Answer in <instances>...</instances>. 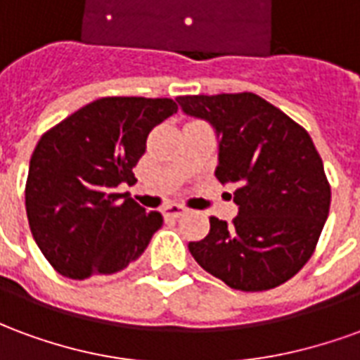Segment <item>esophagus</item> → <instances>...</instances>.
Instances as JSON below:
<instances>
[{
    "label": "esophagus",
    "mask_w": 360,
    "mask_h": 360,
    "mask_svg": "<svg viewBox=\"0 0 360 360\" xmlns=\"http://www.w3.org/2000/svg\"><path fill=\"white\" fill-rule=\"evenodd\" d=\"M162 212H164L165 218H181V216L187 212V208H185V206H181V204L172 202V204H165L164 210Z\"/></svg>",
    "instance_id": "esophagus-1"
}]
</instances>
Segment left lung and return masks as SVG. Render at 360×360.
<instances>
[{
	"instance_id": "1",
	"label": "left lung",
	"mask_w": 360,
	"mask_h": 360,
	"mask_svg": "<svg viewBox=\"0 0 360 360\" xmlns=\"http://www.w3.org/2000/svg\"><path fill=\"white\" fill-rule=\"evenodd\" d=\"M181 110L219 136V183H233V224L210 218L188 243L204 270L231 289L266 291L309 262L330 212L332 191L310 134L252 92L179 96Z\"/></svg>"
}]
</instances>
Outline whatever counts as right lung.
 Masks as SVG:
<instances>
[{"label":"right lung","mask_w":360,"mask_h":360,"mask_svg":"<svg viewBox=\"0 0 360 360\" xmlns=\"http://www.w3.org/2000/svg\"><path fill=\"white\" fill-rule=\"evenodd\" d=\"M173 113L172 98L108 96L42 134L30 158L25 204L38 249L61 276H110L148 247L162 214L146 212L117 187L136 181L133 167L150 131Z\"/></svg>","instance_id":"add662e5"}]
</instances>
